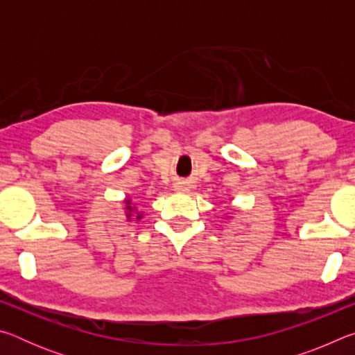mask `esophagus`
Instances as JSON below:
<instances>
[{
    "label": "esophagus",
    "instance_id": "34e87169",
    "mask_svg": "<svg viewBox=\"0 0 355 355\" xmlns=\"http://www.w3.org/2000/svg\"><path fill=\"white\" fill-rule=\"evenodd\" d=\"M177 191H186V189H184V186H178Z\"/></svg>",
    "mask_w": 355,
    "mask_h": 355
}]
</instances>
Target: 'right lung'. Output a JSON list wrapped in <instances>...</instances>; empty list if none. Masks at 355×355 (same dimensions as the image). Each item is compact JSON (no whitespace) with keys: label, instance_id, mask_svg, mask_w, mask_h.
<instances>
[{"label":"right lung","instance_id":"add662e5","mask_svg":"<svg viewBox=\"0 0 355 355\" xmlns=\"http://www.w3.org/2000/svg\"><path fill=\"white\" fill-rule=\"evenodd\" d=\"M125 203H127V207H125V209H127V218L128 219H131V213H133L135 211V208L133 207H131V200L130 199H127V200H125ZM142 218V216H141V213H137L136 214V219H141Z\"/></svg>","mask_w":355,"mask_h":355}]
</instances>
